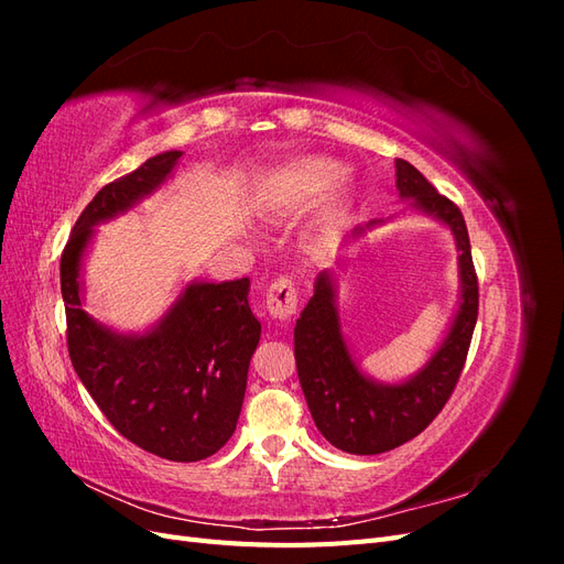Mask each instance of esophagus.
<instances>
[{"label": "esophagus", "instance_id": "esophagus-1", "mask_svg": "<svg viewBox=\"0 0 564 564\" xmlns=\"http://www.w3.org/2000/svg\"><path fill=\"white\" fill-rule=\"evenodd\" d=\"M299 305V289L292 278L280 275L278 280H272L270 286L265 289V308L272 317L286 319L296 313Z\"/></svg>", "mask_w": 564, "mask_h": 564}]
</instances>
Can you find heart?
<instances>
[{
    "instance_id": "b5f03b06",
    "label": "heart",
    "mask_w": 564,
    "mask_h": 564,
    "mask_svg": "<svg viewBox=\"0 0 564 564\" xmlns=\"http://www.w3.org/2000/svg\"><path fill=\"white\" fill-rule=\"evenodd\" d=\"M344 181V166L327 158H305L284 166L268 183V195L278 204H308Z\"/></svg>"
}]
</instances>
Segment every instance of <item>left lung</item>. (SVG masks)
<instances>
[{
    "mask_svg": "<svg viewBox=\"0 0 564 564\" xmlns=\"http://www.w3.org/2000/svg\"><path fill=\"white\" fill-rule=\"evenodd\" d=\"M395 176L400 197L414 199L416 209L442 220L456 240L460 301L445 340L409 381L390 386L365 377L340 334L336 292L327 270L317 275L315 294L294 329L299 381L317 431L336 449L360 456L404 445L442 412L464 371L480 305L464 214L409 162H395ZM377 220L357 226L350 235H362Z\"/></svg>",
    "mask_w": 564,
    "mask_h": 564,
    "instance_id": "left-lung-1",
    "label": "left lung"
}]
</instances>
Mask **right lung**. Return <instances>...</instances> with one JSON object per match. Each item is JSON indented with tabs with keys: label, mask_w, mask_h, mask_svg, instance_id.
<instances>
[{
	"label": "right lung",
	"mask_w": 564,
	"mask_h": 564,
	"mask_svg": "<svg viewBox=\"0 0 564 564\" xmlns=\"http://www.w3.org/2000/svg\"><path fill=\"white\" fill-rule=\"evenodd\" d=\"M181 150L150 158L100 187L61 256L67 352L100 412L141 449L202 460L235 433L261 322L249 308V278L191 282L145 334H117L82 308V256L94 226L124 214L174 172Z\"/></svg>",
	"instance_id": "add662e5"
}]
</instances>
